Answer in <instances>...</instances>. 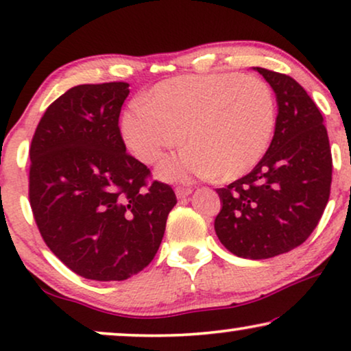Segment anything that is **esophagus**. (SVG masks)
Segmentation results:
<instances>
[{
	"mask_svg": "<svg viewBox=\"0 0 351 351\" xmlns=\"http://www.w3.org/2000/svg\"><path fill=\"white\" fill-rule=\"evenodd\" d=\"M191 191H193V190L189 189V186H177V189H176V196L179 199H184L189 195H191Z\"/></svg>",
	"mask_w": 351,
	"mask_h": 351,
	"instance_id": "1",
	"label": "esophagus"
}]
</instances>
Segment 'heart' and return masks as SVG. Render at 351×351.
I'll use <instances>...</instances> for the list:
<instances>
[{
    "instance_id": "b5f03b06",
    "label": "heart",
    "mask_w": 351,
    "mask_h": 351,
    "mask_svg": "<svg viewBox=\"0 0 351 351\" xmlns=\"http://www.w3.org/2000/svg\"><path fill=\"white\" fill-rule=\"evenodd\" d=\"M276 126V105L265 81L237 73L179 76L156 84L123 114L121 136L138 161L155 165L165 182L198 177L228 182L265 155Z\"/></svg>"
}]
</instances>
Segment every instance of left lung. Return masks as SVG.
Segmentation results:
<instances>
[{"label":"left lung","mask_w":351,"mask_h":351,"mask_svg":"<svg viewBox=\"0 0 351 351\" xmlns=\"http://www.w3.org/2000/svg\"><path fill=\"white\" fill-rule=\"evenodd\" d=\"M276 95L275 136L247 176L217 189L222 209L214 228L243 258H270L300 246L324 213L332 156L323 114L291 76L254 66Z\"/></svg>","instance_id":"obj_1"}]
</instances>
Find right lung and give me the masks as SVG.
<instances>
[{
  "mask_svg": "<svg viewBox=\"0 0 351 351\" xmlns=\"http://www.w3.org/2000/svg\"><path fill=\"white\" fill-rule=\"evenodd\" d=\"M128 83L80 84L52 102L30 147V206L47 247L76 275L123 281L153 261L177 199L128 155Z\"/></svg>",
  "mask_w": 351,
  "mask_h": 351,
  "instance_id": "1",
  "label": "right lung"
}]
</instances>
